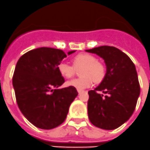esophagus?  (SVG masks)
Returning a JSON list of instances; mask_svg holds the SVG:
<instances>
[{
    "label": "esophagus",
    "instance_id": "1",
    "mask_svg": "<svg viewBox=\"0 0 150 150\" xmlns=\"http://www.w3.org/2000/svg\"><path fill=\"white\" fill-rule=\"evenodd\" d=\"M77 91H78V93L80 94L82 92V90H77Z\"/></svg>",
    "mask_w": 150,
    "mask_h": 150
}]
</instances>
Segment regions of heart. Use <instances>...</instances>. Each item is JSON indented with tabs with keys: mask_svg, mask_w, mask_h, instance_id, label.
<instances>
[{
	"mask_svg": "<svg viewBox=\"0 0 150 150\" xmlns=\"http://www.w3.org/2000/svg\"><path fill=\"white\" fill-rule=\"evenodd\" d=\"M73 65L65 62H61L57 67L59 74L63 77L71 78L75 74V68H81L80 78L74 79L66 83L67 86L83 90L89 88L94 81L99 83L103 81L106 76V67L103 63L97 60L96 57L88 53H79L72 59Z\"/></svg>",
	"mask_w": 150,
	"mask_h": 150,
	"instance_id": "heart-1",
	"label": "heart"
}]
</instances>
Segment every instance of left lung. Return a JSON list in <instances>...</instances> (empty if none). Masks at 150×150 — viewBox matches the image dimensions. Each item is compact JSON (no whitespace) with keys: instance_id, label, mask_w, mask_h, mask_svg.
<instances>
[{"instance_id":"obj_1","label":"left lung","mask_w":150,"mask_h":150,"mask_svg":"<svg viewBox=\"0 0 150 150\" xmlns=\"http://www.w3.org/2000/svg\"><path fill=\"white\" fill-rule=\"evenodd\" d=\"M86 52L103 58L107 66L103 81L88 91V119L98 128L116 129L132 116L136 107L140 91L136 67L126 54L114 46H102Z\"/></svg>"}]
</instances>
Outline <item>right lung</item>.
I'll return each mask as SVG.
<instances>
[{
  "label": "right lung",
  "mask_w": 150,
  "mask_h": 150,
  "mask_svg": "<svg viewBox=\"0 0 150 150\" xmlns=\"http://www.w3.org/2000/svg\"><path fill=\"white\" fill-rule=\"evenodd\" d=\"M66 57L62 50L41 47L28 52L17 62L13 76L17 104L37 128L52 129L62 124L77 96L74 87L58 88L64 79L57 67Z\"/></svg>",
  "instance_id": "obj_1"
}]
</instances>
